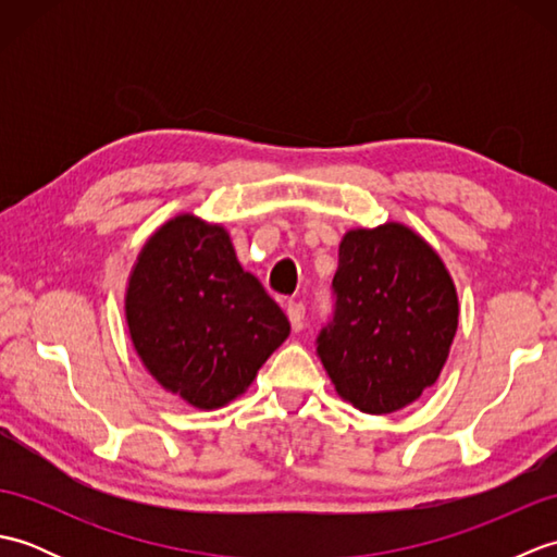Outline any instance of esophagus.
Masks as SVG:
<instances>
[{
    "label": "esophagus",
    "instance_id": "34e87169",
    "mask_svg": "<svg viewBox=\"0 0 557 557\" xmlns=\"http://www.w3.org/2000/svg\"><path fill=\"white\" fill-rule=\"evenodd\" d=\"M287 318H289V323H292V330H294V333H301V330H304V318H306L304 304H299V301H289V304H287Z\"/></svg>",
    "mask_w": 557,
    "mask_h": 557
}]
</instances>
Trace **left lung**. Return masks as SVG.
I'll return each mask as SVG.
<instances>
[{
	"label": "left lung",
	"mask_w": 557,
	"mask_h": 557,
	"mask_svg": "<svg viewBox=\"0 0 557 557\" xmlns=\"http://www.w3.org/2000/svg\"><path fill=\"white\" fill-rule=\"evenodd\" d=\"M333 294L335 311L315 351L337 395L366 413L419 399L457 333V292L441 256L399 222L349 230Z\"/></svg>",
	"instance_id": "1"
}]
</instances>
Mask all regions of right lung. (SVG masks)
Instances as JSON below:
<instances>
[{
	"label": "right lung",
	"instance_id": "add662e5",
	"mask_svg": "<svg viewBox=\"0 0 557 557\" xmlns=\"http://www.w3.org/2000/svg\"><path fill=\"white\" fill-rule=\"evenodd\" d=\"M124 309L150 375L196 409L239 397L289 337L287 315L236 260L227 230L188 212L140 248Z\"/></svg>",
	"mask_w": 557,
	"mask_h": 557
}]
</instances>
